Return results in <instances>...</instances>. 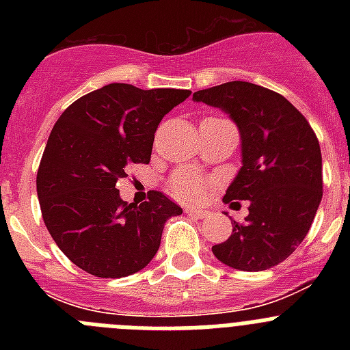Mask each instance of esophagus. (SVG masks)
<instances>
[{
  "label": "esophagus",
  "instance_id": "esophagus-1",
  "mask_svg": "<svg viewBox=\"0 0 350 350\" xmlns=\"http://www.w3.org/2000/svg\"><path fill=\"white\" fill-rule=\"evenodd\" d=\"M185 213L194 219H205L206 215H208V212H206V210H200V208H187L185 210Z\"/></svg>",
  "mask_w": 350,
  "mask_h": 350
}]
</instances>
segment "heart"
I'll list each match as a JSON object with an SVG mask.
<instances>
[{
    "label": "heart",
    "instance_id": "obj_1",
    "mask_svg": "<svg viewBox=\"0 0 350 350\" xmlns=\"http://www.w3.org/2000/svg\"><path fill=\"white\" fill-rule=\"evenodd\" d=\"M173 191L185 200H200L205 193V184L193 173H178L173 178Z\"/></svg>",
    "mask_w": 350,
    "mask_h": 350
}]
</instances>
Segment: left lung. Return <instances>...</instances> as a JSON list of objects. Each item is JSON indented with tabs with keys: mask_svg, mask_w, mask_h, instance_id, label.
I'll list each match as a JSON object with an SVG mask.
<instances>
[{
	"mask_svg": "<svg viewBox=\"0 0 350 350\" xmlns=\"http://www.w3.org/2000/svg\"><path fill=\"white\" fill-rule=\"evenodd\" d=\"M193 101L228 113L240 133L242 168L222 202L247 200L249 215L231 221L233 233L212 247L213 256L234 270H268L295 252L319 208L317 137L284 96L256 83L226 82L194 92Z\"/></svg>",
	"mask_w": 350,
	"mask_h": 350,
	"instance_id": "obj_1",
	"label": "left lung"
}]
</instances>
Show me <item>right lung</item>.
Masks as SVG:
<instances>
[{
  "label": "right lung",
  "instance_id": "right-lung-1",
  "mask_svg": "<svg viewBox=\"0 0 350 350\" xmlns=\"http://www.w3.org/2000/svg\"><path fill=\"white\" fill-rule=\"evenodd\" d=\"M187 89L108 83L61 113L42 156L36 193L49 233L71 262L103 279L137 273L152 261L165 222L182 208L161 191L126 203L117 180L148 163L161 119Z\"/></svg>",
  "mask_w": 350,
  "mask_h": 350
}]
</instances>
